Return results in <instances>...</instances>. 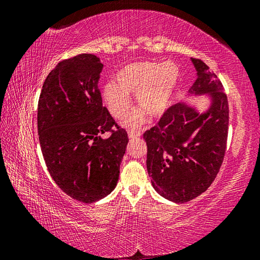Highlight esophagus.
<instances>
[{
  "label": "esophagus",
  "instance_id": "esophagus-1",
  "mask_svg": "<svg viewBox=\"0 0 260 260\" xmlns=\"http://www.w3.org/2000/svg\"><path fill=\"white\" fill-rule=\"evenodd\" d=\"M141 136V133L138 131H129L128 132V139L133 140V139H139Z\"/></svg>",
  "mask_w": 260,
  "mask_h": 260
}]
</instances>
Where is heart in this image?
I'll return each mask as SVG.
<instances>
[{"instance_id":"b5f03b06","label":"heart","mask_w":260,"mask_h":260,"mask_svg":"<svg viewBox=\"0 0 260 260\" xmlns=\"http://www.w3.org/2000/svg\"><path fill=\"white\" fill-rule=\"evenodd\" d=\"M179 74L178 65L171 61H142L127 65L118 72L117 85L109 82L104 86V102L114 118L122 119L131 109L128 95L133 94L136 95V105L144 114L149 118H158L169 108ZM142 113L135 111L126 121V126L134 128L142 124L144 116Z\"/></svg>"}]
</instances>
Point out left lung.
I'll list each match as a JSON object with an SVG mask.
<instances>
[{
    "mask_svg": "<svg viewBox=\"0 0 260 260\" xmlns=\"http://www.w3.org/2000/svg\"><path fill=\"white\" fill-rule=\"evenodd\" d=\"M191 61L197 79L189 96L206 95L209 108L201 113L186 102L172 105L143 134L152 187L174 203L196 199L211 186L225 157L228 135L230 109L222 83L204 61Z\"/></svg>",
    "mask_w": 260,
    "mask_h": 260,
    "instance_id": "left-lung-1",
    "label": "left lung"
}]
</instances>
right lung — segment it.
Returning a JSON list of instances; mask_svg holds the SVG:
<instances>
[{"label": "right lung", "instance_id": "add662e5", "mask_svg": "<svg viewBox=\"0 0 260 260\" xmlns=\"http://www.w3.org/2000/svg\"><path fill=\"white\" fill-rule=\"evenodd\" d=\"M102 69L91 54L61 60L43 82L38 104L39 141L47 169L61 190L86 204L116 188L128 143L126 131L102 104ZM105 131L112 132L108 139L100 138Z\"/></svg>", "mask_w": 260, "mask_h": 260}]
</instances>
